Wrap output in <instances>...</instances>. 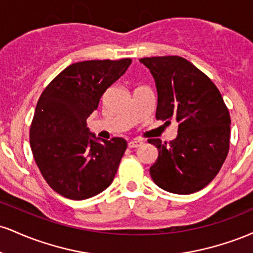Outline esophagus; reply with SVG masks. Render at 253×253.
Segmentation results:
<instances>
[{
    "instance_id": "esophagus-1",
    "label": "esophagus",
    "mask_w": 253,
    "mask_h": 253,
    "mask_svg": "<svg viewBox=\"0 0 253 253\" xmlns=\"http://www.w3.org/2000/svg\"><path fill=\"white\" fill-rule=\"evenodd\" d=\"M143 145V141L139 140V139H135V140H130L128 143V147L130 149H135V147H139Z\"/></svg>"
}]
</instances>
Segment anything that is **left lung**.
I'll use <instances>...</instances> for the list:
<instances>
[{"mask_svg": "<svg viewBox=\"0 0 253 253\" xmlns=\"http://www.w3.org/2000/svg\"><path fill=\"white\" fill-rule=\"evenodd\" d=\"M140 62L156 81V119L178 124L176 139L162 143L150 168L153 182L173 194L201 190L219 173L229 150L231 117L219 89L201 70L178 56L146 57Z\"/></svg>", "mask_w": 253, "mask_h": 253, "instance_id": "left-lung-1", "label": "left lung"}]
</instances>
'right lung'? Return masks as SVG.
Segmentation results:
<instances>
[{"label":"right lung","mask_w":253,"mask_h":253,"mask_svg":"<svg viewBox=\"0 0 253 253\" xmlns=\"http://www.w3.org/2000/svg\"><path fill=\"white\" fill-rule=\"evenodd\" d=\"M130 63V58H124L71 64L40 95L30 127V144L42 177L59 195L89 199L114 179L127 141H97L86 127V119Z\"/></svg>","instance_id":"1"}]
</instances>
